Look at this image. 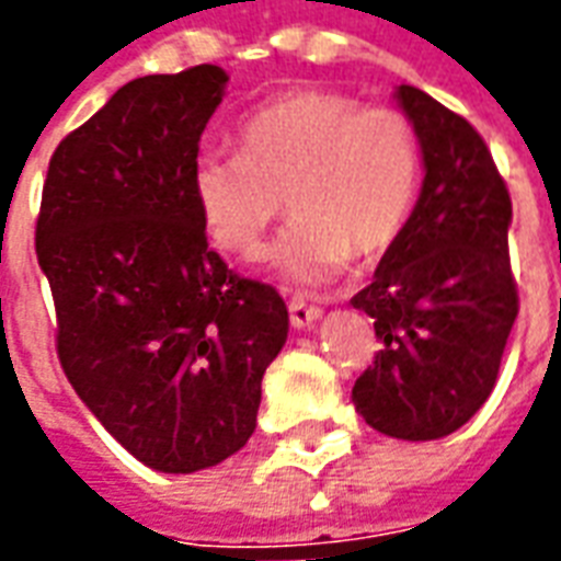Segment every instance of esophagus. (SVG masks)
I'll use <instances>...</instances> for the list:
<instances>
[{
  "instance_id": "esophagus-1",
  "label": "esophagus",
  "mask_w": 561,
  "mask_h": 561,
  "mask_svg": "<svg viewBox=\"0 0 561 561\" xmlns=\"http://www.w3.org/2000/svg\"><path fill=\"white\" fill-rule=\"evenodd\" d=\"M288 312H291V323L297 330H309V327L321 318V309L312 306L309 300H302V297H294V300L288 302Z\"/></svg>"
}]
</instances>
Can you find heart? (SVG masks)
<instances>
[{
	"mask_svg": "<svg viewBox=\"0 0 561 561\" xmlns=\"http://www.w3.org/2000/svg\"><path fill=\"white\" fill-rule=\"evenodd\" d=\"M240 151H205L193 196L210 238L240 259H259L291 207L276 249L282 270L330 279L354 255L377 259L408 226L422 153L401 110L363 106L335 91H291L240 124Z\"/></svg>",
	"mask_w": 561,
	"mask_h": 561,
	"instance_id": "1",
	"label": "heart"
}]
</instances>
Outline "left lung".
Segmentation results:
<instances>
[{
    "label": "left lung",
    "mask_w": 561,
    "mask_h": 561,
    "mask_svg": "<svg viewBox=\"0 0 561 561\" xmlns=\"http://www.w3.org/2000/svg\"><path fill=\"white\" fill-rule=\"evenodd\" d=\"M416 127L425 181L401 238L351 306L375 318L380 351L354 383V404L396 439H439L488 401L517 318L508 259L512 196L467 118L398 85Z\"/></svg>",
    "instance_id": "left-lung-1"
}]
</instances>
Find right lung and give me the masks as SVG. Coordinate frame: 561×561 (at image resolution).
<instances>
[{"instance_id": "1", "label": "right lung", "mask_w": 561, "mask_h": 561, "mask_svg": "<svg viewBox=\"0 0 561 561\" xmlns=\"http://www.w3.org/2000/svg\"><path fill=\"white\" fill-rule=\"evenodd\" d=\"M226 82L196 65L122 85L53 151L35 226L70 386L160 472L247 446L261 377L288 339L279 291L228 270L193 196Z\"/></svg>"}]
</instances>
